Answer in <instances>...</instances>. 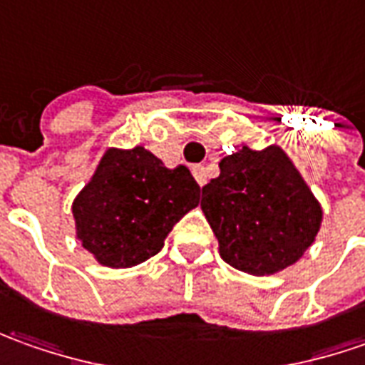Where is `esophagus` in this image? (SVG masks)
Returning <instances> with one entry per match:
<instances>
[{
	"label": "esophagus",
	"instance_id": "1",
	"mask_svg": "<svg viewBox=\"0 0 365 365\" xmlns=\"http://www.w3.org/2000/svg\"><path fill=\"white\" fill-rule=\"evenodd\" d=\"M192 171H194L195 182L200 183V185H204V183H206V171H204V168H202V165H195Z\"/></svg>",
	"mask_w": 365,
	"mask_h": 365
}]
</instances>
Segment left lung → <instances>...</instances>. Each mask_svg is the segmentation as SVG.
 <instances>
[{
  "instance_id": "1",
  "label": "left lung",
  "mask_w": 365,
  "mask_h": 365,
  "mask_svg": "<svg viewBox=\"0 0 365 365\" xmlns=\"http://www.w3.org/2000/svg\"><path fill=\"white\" fill-rule=\"evenodd\" d=\"M202 212L234 269L269 277L295 264L315 242L323 207L279 145H242L202 187Z\"/></svg>"
}]
</instances>
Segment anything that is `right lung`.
Instances as JSON below:
<instances>
[{"label":"right lung","mask_w":365,"mask_h":365,"mask_svg":"<svg viewBox=\"0 0 365 365\" xmlns=\"http://www.w3.org/2000/svg\"><path fill=\"white\" fill-rule=\"evenodd\" d=\"M197 204L200 185L185 165L170 170L141 145L108 147L72 202L76 240L98 264L129 269L155 257Z\"/></svg>","instance_id":"obj_1"}]
</instances>
